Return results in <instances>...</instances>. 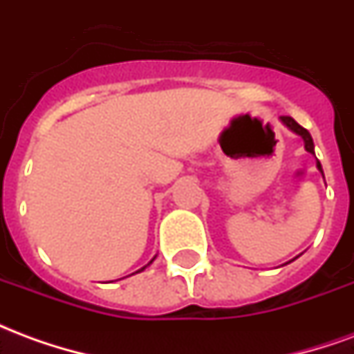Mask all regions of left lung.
<instances>
[{
    "instance_id": "1",
    "label": "left lung",
    "mask_w": 354,
    "mask_h": 354,
    "mask_svg": "<svg viewBox=\"0 0 354 354\" xmlns=\"http://www.w3.org/2000/svg\"><path fill=\"white\" fill-rule=\"evenodd\" d=\"M281 123L286 127V129H290V131L294 132V134H297V136H301V140H304V146H305V151H309L311 155H315V144H313V138H311V134H309V131L307 129H304L301 124H297L292 117H286V115H282L281 117ZM317 169L320 170V174H322V167H320V161L317 159ZM324 176V174H322ZM296 258H299V256H296ZM294 258V260H296ZM294 260H290V261H294ZM288 261V263H290Z\"/></svg>"
}]
</instances>
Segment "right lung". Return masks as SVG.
Returning a JSON list of instances; mask_svg holds the SVG:
<instances>
[{
	"label": "right lung",
	"mask_w": 354,
	"mask_h": 354,
	"mask_svg": "<svg viewBox=\"0 0 354 354\" xmlns=\"http://www.w3.org/2000/svg\"><path fill=\"white\" fill-rule=\"evenodd\" d=\"M155 258H157V256H153V258H151V260H149V263H147V266H144V267H142V269H138V271H136V273H142V271H144V269H146V267H149V266H151V263H153V260H155Z\"/></svg>",
	"instance_id": "add662e5"
}]
</instances>
